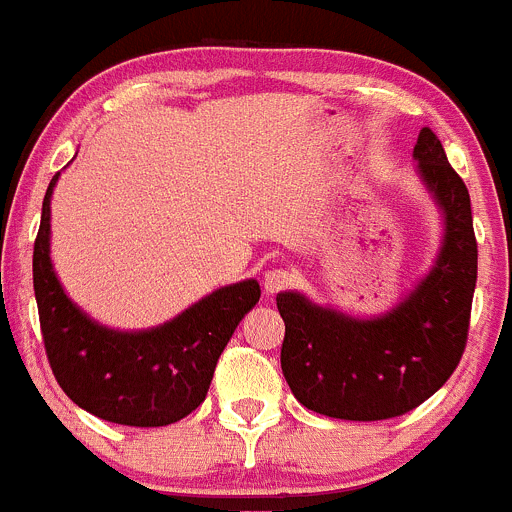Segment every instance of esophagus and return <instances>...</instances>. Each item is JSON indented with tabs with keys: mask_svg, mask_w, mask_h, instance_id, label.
<instances>
[{
	"mask_svg": "<svg viewBox=\"0 0 512 512\" xmlns=\"http://www.w3.org/2000/svg\"><path fill=\"white\" fill-rule=\"evenodd\" d=\"M294 271H289V269H271V271H266V276H264V291L269 296H274V294H279V291H284V289H289L291 284H294Z\"/></svg>",
	"mask_w": 512,
	"mask_h": 512,
	"instance_id": "esophagus-1",
	"label": "esophagus"
}]
</instances>
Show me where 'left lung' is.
Here are the masks:
<instances>
[{
    "label": "left lung",
    "instance_id": "8db88e82",
    "mask_svg": "<svg viewBox=\"0 0 512 512\" xmlns=\"http://www.w3.org/2000/svg\"><path fill=\"white\" fill-rule=\"evenodd\" d=\"M420 175L445 213L437 264L397 309L352 319L284 291L281 369L306 410L337 420L374 422L420 407L460 364L478 281V241L470 193L430 128L415 145Z\"/></svg>",
    "mask_w": 512,
    "mask_h": 512
}]
</instances>
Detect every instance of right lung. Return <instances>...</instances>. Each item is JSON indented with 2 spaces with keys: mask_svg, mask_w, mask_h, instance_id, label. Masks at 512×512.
Returning a JSON list of instances; mask_svg holds the SVG:
<instances>
[{
  "mask_svg": "<svg viewBox=\"0 0 512 512\" xmlns=\"http://www.w3.org/2000/svg\"><path fill=\"white\" fill-rule=\"evenodd\" d=\"M34 238L32 276L47 362L62 392L100 420L163 427L191 415L238 321L259 301L253 279L223 286L150 332H115L82 314L62 291L50 261V196Z\"/></svg>",
  "mask_w": 512,
  "mask_h": 512,
  "instance_id": "right-lung-1",
  "label": "right lung"
}]
</instances>
